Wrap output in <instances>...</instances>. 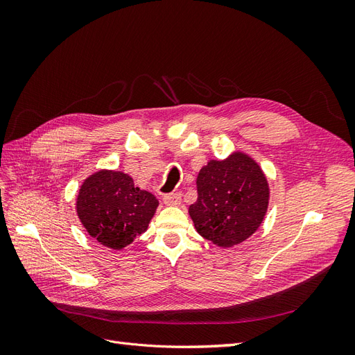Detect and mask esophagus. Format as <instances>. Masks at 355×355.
Masks as SVG:
<instances>
[{
	"label": "esophagus",
	"instance_id": "esophagus-1",
	"mask_svg": "<svg viewBox=\"0 0 355 355\" xmlns=\"http://www.w3.org/2000/svg\"><path fill=\"white\" fill-rule=\"evenodd\" d=\"M163 201H164L166 206H178V204H180V194H179V192L167 194V196H164Z\"/></svg>",
	"mask_w": 355,
	"mask_h": 355
}]
</instances>
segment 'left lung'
<instances>
[{
  "mask_svg": "<svg viewBox=\"0 0 355 355\" xmlns=\"http://www.w3.org/2000/svg\"><path fill=\"white\" fill-rule=\"evenodd\" d=\"M196 184L198 197L188 211L201 237L225 249L245 241L261 227L270 184L249 154L234 151L223 159H210Z\"/></svg>",
  "mask_w": 355,
  "mask_h": 355,
  "instance_id": "obj_1",
  "label": "left lung"
}]
</instances>
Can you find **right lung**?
I'll use <instances>...</instances> for the list:
<instances>
[{"mask_svg": "<svg viewBox=\"0 0 355 355\" xmlns=\"http://www.w3.org/2000/svg\"><path fill=\"white\" fill-rule=\"evenodd\" d=\"M158 204L154 194L135 185L130 175L101 168L84 179L75 210L92 239L121 250L148 230Z\"/></svg>", "mask_w": 355, "mask_h": 355, "instance_id": "1", "label": "right lung"}]
</instances>
